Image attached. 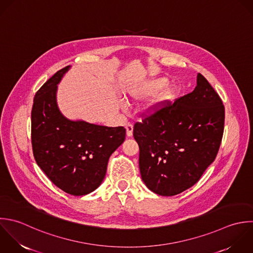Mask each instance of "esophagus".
Wrapping results in <instances>:
<instances>
[{
    "instance_id": "34e87169",
    "label": "esophagus",
    "mask_w": 253,
    "mask_h": 253,
    "mask_svg": "<svg viewBox=\"0 0 253 253\" xmlns=\"http://www.w3.org/2000/svg\"><path fill=\"white\" fill-rule=\"evenodd\" d=\"M126 134H127L128 137L133 136V125L130 124V123L126 125Z\"/></svg>"
}]
</instances>
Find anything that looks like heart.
Returning a JSON list of instances; mask_svg holds the SVG:
<instances>
[{
    "instance_id": "1",
    "label": "heart",
    "mask_w": 253,
    "mask_h": 253,
    "mask_svg": "<svg viewBox=\"0 0 253 253\" xmlns=\"http://www.w3.org/2000/svg\"><path fill=\"white\" fill-rule=\"evenodd\" d=\"M167 84V81L165 79H160V80H156L150 84H148L146 86H144L142 89H140L136 94H135V98L136 99H144L152 94H154L159 88H161L162 86H164ZM173 98V94L170 90H164L162 91L160 94L157 95V97L152 101V105L151 108H156L157 106L161 105L162 103L170 100Z\"/></svg>"
}]
</instances>
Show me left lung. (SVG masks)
I'll return each mask as SVG.
<instances>
[{"label":"left lung","instance_id":"obj_1","mask_svg":"<svg viewBox=\"0 0 253 253\" xmlns=\"http://www.w3.org/2000/svg\"><path fill=\"white\" fill-rule=\"evenodd\" d=\"M136 122L143 181L153 192L173 196L193 186L219 152L225 125V106L201 75L194 90L173 102L166 101Z\"/></svg>","mask_w":253,"mask_h":253}]
</instances>
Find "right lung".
Wrapping results in <instances>:
<instances>
[{"label": "right lung", "mask_w": 253, "mask_h": 253, "mask_svg": "<svg viewBox=\"0 0 253 253\" xmlns=\"http://www.w3.org/2000/svg\"><path fill=\"white\" fill-rule=\"evenodd\" d=\"M67 66L35 93L31 110V144L38 167L60 189L74 196L95 190L108 159L124 142V127H106L67 119L56 102L57 84Z\"/></svg>", "instance_id": "1"}]
</instances>
